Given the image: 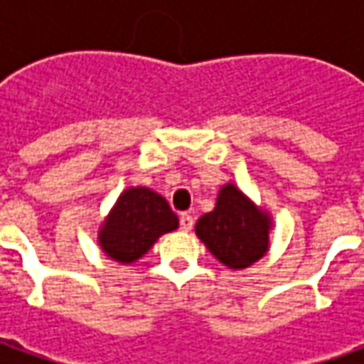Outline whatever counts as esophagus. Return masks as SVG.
I'll list each match as a JSON object with an SVG mask.
<instances>
[{
    "label": "esophagus",
    "instance_id": "1",
    "mask_svg": "<svg viewBox=\"0 0 364 364\" xmlns=\"http://www.w3.org/2000/svg\"><path fill=\"white\" fill-rule=\"evenodd\" d=\"M193 224H195V220H193V216H191L189 213H183L181 216H179V226H181L183 232H189V230L193 228Z\"/></svg>",
    "mask_w": 364,
    "mask_h": 364
}]
</instances>
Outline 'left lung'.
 Here are the masks:
<instances>
[{"label": "left lung", "instance_id": "1", "mask_svg": "<svg viewBox=\"0 0 364 364\" xmlns=\"http://www.w3.org/2000/svg\"><path fill=\"white\" fill-rule=\"evenodd\" d=\"M271 220L234 185L222 187L213 213L198 218L195 232L208 252L230 269L250 267L269 247Z\"/></svg>", "mask_w": 364, "mask_h": 364}]
</instances>
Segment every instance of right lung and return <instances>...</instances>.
Here are the masks:
<instances>
[{"mask_svg": "<svg viewBox=\"0 0 364 364\" xmlns=\"http://www.w3.org/2000/svg\"><path fill=\"white\" fill-rule=\"evenodd\" d=\"M179 226L177 214L167 200L146 187H132L120 195L99 232L103 252L120 261L132 263L156 244L161 234Z\"/></svg>", "mask_w": 364, "mask_h": 364, "instance_id": "obj_1", "label": "right lung"}]
</instances>
